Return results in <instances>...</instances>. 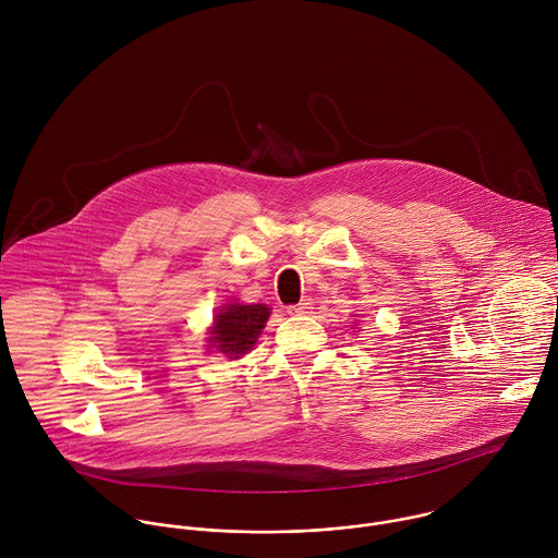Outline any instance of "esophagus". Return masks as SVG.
Listing matches in <instances>:
<instances>
[{
    "instance_id": "34e87169",
    "label": "esophagus",
    "mask_w": 558,
    "mask_h": 558,
    "mask_svg": "<svg viewBox=\"0 0 558 558\" xmlns=\"http://www.w3.org/2000/svg\"><path fill=\"white\" fill-rule=\"evenodd\" d=\"M311 308H313V304H311L308 300H304V302H300V304H295V306H289L287 313H289V315H308Z\"/></svg>"
}]
</instances>
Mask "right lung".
Returning <instances> with one entry per match:
<instances>
[{
  "instance_id": "1",
  "label": "right lung",
  "mask_w": 558,
  "mask_h": 558,
  "mask_svg": "<svg viewBox=\"0 0 558 558\" xmlns=\"http://www.w3.org/2000/svg\"><path fill=\"white\" fill-rule=\"evenodd\" d=\"M271 311L265 304H223L214 317V326L209 330L211 349L220 351L226 357L239 360L243 357L263 332Z\"/></svg>"
}]
</instances>
